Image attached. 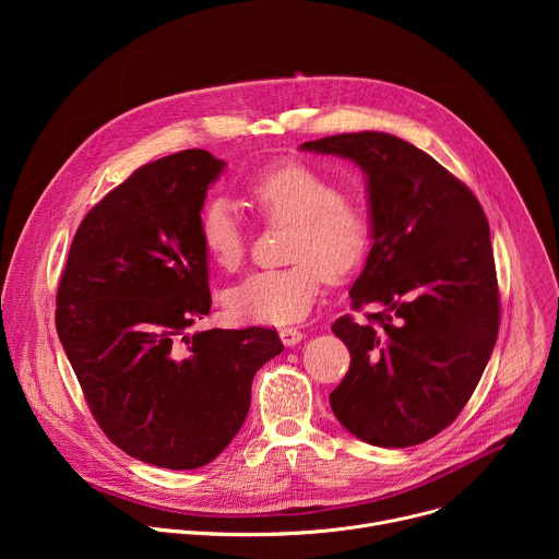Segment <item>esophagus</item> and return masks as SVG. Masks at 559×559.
<instances>
[{"mask_svg":"<svg viewBox=\"0 0 559 559\" xmlns=\"http://www.w3.org/2000/svg\"><path fill=\"white\" fill-rule=\"evenodd\" d=\"M278 336H281V341H283L285 347H294V345H298V343L305 338V334H302L300 330H296V328H283V330L278 332Z\"/></svg>","mask_w":559,"mask_h":559,"instance_id":"esophagus-1","label":"esophagus"}]
</instances>
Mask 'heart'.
<instances>
[{
    "instance_id": "1",
    "label": "heart",
    "mask_w": 559,
    "mask_h": 559,
    "mask_svg": "<svg viewBox=\"0 0 559 559\" xmlns=\"http://www.w3.org/2000/svg\"><path fill=\"white\" fill-rule=\"evenodd\" d=\"M250 199L267 223L292 225L281 270H263L225 292L229 313L248 323L289 325L309 313L325 276L345 278L369 252L371 221L365 207L345 197L336 181L305 164H287L261 175ZM201 243L225 272L241 267L248 227L227 199L210 201L199 214Z\"/></svg>"
}]
</instances>
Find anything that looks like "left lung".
Returning a JSON list of instances; mask_svg holds the SVG:
<instances>
[{
	"mask_svg": "<svg viewBox=\"0 0 559 559\" xmlns=\"http://www.w3.org/2000/svg\"><path fill=\"white\" fill-rule=\"evenodd\" d=\"M300 150L352 158L367 175L371 250L352 307L380 305L365 325L332 332L352 365L330 393L341 425L386 449L420 444L468 403L500 328V292L485 210L433 156L386 132H349Z\"/></svg>",
	"mask_w": 559,
	"mask_h": 559,
	"instance_id": "left-lung-1",
	"label": "left lung"
}]
</instances>
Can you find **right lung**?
Here are the masks:
<instances>
[{
	"instance_id": "obj_1",
	"label": "right lung",
	"mask_w": 559,
	"mask_h": 559,
	"mask_svg": "<svg viewBox=\"0 0 559 559\" xmlns=\"http://www.w3.org/2000/svg\"><path fill=\"white\" fill-rule=\"evenodd\" d=\"M225 164L183 150L134 170L79 225L57 289V334L102 431L164 468L212 462L243 427L276 330H205L199 214Z\"/></svg>"
}]
</instances>
